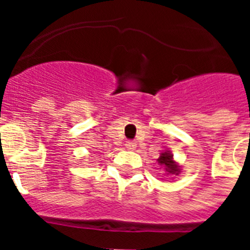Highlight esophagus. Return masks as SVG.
Listing matches in <instances>:
<instances>
[{"label":"esophagus","instance_id":"34e87169","mask_svg":"<svg viewBox=\"0 0 250 250\" xmlns=\"http://www.w3.org/2000/svg\"><path fill=\"white\" fill-rule=\"evenodd\" d=\"M125 146H126L127 150H135L136 149V143L135 141H127L126 144H125Z\"/></svg>","mask_w":250,"mask_h":250}]
</instances>
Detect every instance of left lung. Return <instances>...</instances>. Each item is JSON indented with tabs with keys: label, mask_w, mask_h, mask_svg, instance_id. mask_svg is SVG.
Masks as SVG:
<instances>
[{
	"label": "left lung",
	"mask_w": 250,
	"mask_h": 250,
	"mask_svg": "<svg viewBox=\"0 0 250 250\" xmlns=\"http://www.w3.org/2000/svg\"><path fill=\"white\" fill-rule=\"evenodd\" d=\"M158 164L164 167L167 175H179V174L182 173V167L179 165V163L174 160V155L169 150L160 152Z\"/></svg>",
	"instance_id": "8db88e82"
}]
</instances>
